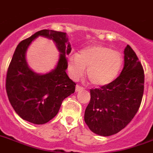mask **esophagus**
I'll use <instances>...</instances> for the list:
<instances>
[{"label": "esophagus", "mask_w": 153, "mask_h": 153, "mask_svg": "<svg viewBox=\"0 0 153 153\" xmlns=\"http://www.w3.org/2000/svg\"><path fill=\"white\" fill-rule=\"evenodd\" d=\"M82 90H83V87H80L79 85H77L76 87H75V91H82Z\"/></svg>", "instance_id": "34e87169"}]
</instances>
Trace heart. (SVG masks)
<instances>
[{
    "mask_svg": "<svg viewBox=\"0 0 153 153\" xmlns=\"http://www.w3.org/2000/svg\"><path fill=\"white\" fill-rule=\"evenodd\" d=\"M123 64V58L118 51L102 45L88 46L71 54L68 58L67 69L74 80L80 79L87 68V77L95 87H105L117 78Z\"/></svg>",
    "mask_w": 153,
    "mask_h": 153,
    "instance_id": "obj_1",
    "label": "heart"
}]
</instances>
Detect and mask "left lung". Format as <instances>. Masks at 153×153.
<instances>
[{
  "label": "left lung",
  "mask_w": 153,
  "mask_h": 153,
  "mask_svg": "<svg viewBox=\"0 0 153 153\" xmlns=\"http://www.w3.org/2000/svg\"><path fill=\"white\" fill-rule=\"evenodd\" d=\"M124 66L111 84L91 89L84 120L90 130L109 136L125 128L138 111L144 94V73L129 45L124 49Z\"/></svg>",
  "instance_id": "left-lung-1"
}]
</instances>
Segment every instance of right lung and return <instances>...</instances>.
<instances>
[{"label":"right lung","instance_id":"right-lung-1","mask_svg":"<svg viewBox=\"0 0 153 153\" xmlns=\"http://www.w3.org/2000/svg\"><path fill=\"white\" fill-rule=\"evenodd\" d=\"M42 36L52 39L60 52L56 69L45 75L35 73L28 67L25 53L30 43ZM71 47L66 33L42 30L17 45L6 75V92L17 115L30 123L44 124L58 114L62 102L75 91V82L66 74L67 59Z\"/></svg>","mask_w":153,"mask_h":153}]
</instances>
